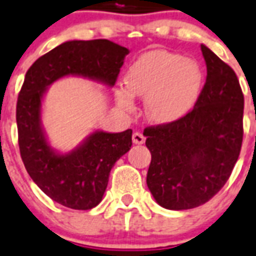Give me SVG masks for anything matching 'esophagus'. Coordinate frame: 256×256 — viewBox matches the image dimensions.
Here are the masks:
<instances>
[{"label": "esophagus", "instance_id": "34e87169", "mask_svg": "<svg viewBox=\"0 0 256 256\" xmlns=\"http://www.w3.org/2000/svg\"><path fill=\"white\" fill-rule=\"evenodd\" d=\"M144 140H146V136H144L142 132H135L134 134H132V142H134L135 144H143Z\"/></svg>", "mask_w": 256, "mask_h": 256}]
</instances>
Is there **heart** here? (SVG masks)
Here are the masks:
<instances>
[{
    "label": "heart",
    "mask_w": 256,
    "mask_h": 256,
    "mask_svg": "<svg viewBox=\"0 0 256 256\" xmlns=\"http://www.w3.org/2000/svg\"><path fill=\"white\" fill-rule=\"evenodd\" d=\"M126 88L116 89L118 106L134 109L132 96L146 98L147 114L160 124L176 121L194 106L202 89L200 66L168 51H150L135 60L126 72Z\"/></svg>",
    "instance_id": "obj_1"
}]
</instances>
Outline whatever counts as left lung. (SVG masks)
Here are the masks:
<instances>
[{"label":"left lung","mask_w":256,"mask_h":256,"mask_svg":"<svg viewBox=\"0 0 256 256\" xmlns=\"http://www.w3.org/2000/svg\"><path fill=\"white\" fill-rule=\"evenodd\" d=\"M206 81L193 109L178 121L144 128L151 152L147 186L160 206L192 209L225 186L243 139L242 89L236 72L206 46Z\"/></svg>","instance_id":"left-lung-1"}]
</instances>
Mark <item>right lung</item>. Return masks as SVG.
I'll list each match as a JSON object with an SVG mask.
<instances>
[{"instance_id": "obj_1", "label": "right lung", "mask_w": 256, "mask_h": 256, "mask_svg": "<svg viewBox=\"0 0 256 256\" xmlns=\"http://www.w3.org/2000/svg\"><path fill=\"white\" fill-rule=\"evenodd\" d=\"M128 54L108 39L70 40L40 56L26 72L16 101L20 158L32 182L63 206L89 210L101 202L112 168L132 147V130H97L70 152L60 154L50 146L42 124L43 96L70 74L113 86Z\"/></svg>"}]
</instances>
